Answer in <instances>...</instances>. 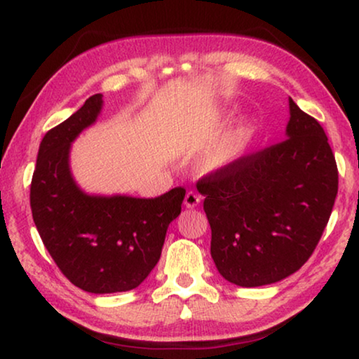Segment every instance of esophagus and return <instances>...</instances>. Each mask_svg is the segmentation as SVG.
I'll use <instances>...</instances> for the list:
<instances>
[{
  "mask_svg": "<svg viewBox=\"0 0 359 359\" xmlns=\"http://www.w3.org/2000/svg\"><path fill=\"white\" fill-rule=\"evenodd\" d=\"M201 201V196L198 194H195V191H189V194L185 195V200H184V205L185 208H196V206L200 205Z\"/></svg>",
  "mask_w": 359,
  "mask_h": 359,
  "instance_id": "esophagus-1",
  "label": "esophagus"
}]
</instances>
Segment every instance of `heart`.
<instances>
[{
	"label": "heart",
	"mask_w": 359,
	"mask_h": 359,
	"mask_svg": "<svg viewBox=\"0 0 359 359\" xmlns=\"http://www.w3.org/2000/svg\"><path fill=\"white\" fill-rule=\"evenodd\" d=\"M250 136L252 123L249 120H239V122L234 125V128L221 140V143L216 146L213 153L210 154L208 161H206V165H208L211 170H221L228 168L229 164H232L237 158H239V154L242 153V149L245 148Z\"/></svg>",
	"instance_id": "b5f03b06"
}]
</instances>
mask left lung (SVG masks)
<instances>
[{"instance_id":"8db88e82","label":"left lung","mask_w":359,"mask_h":359,"mask_svg":"<svg viewBox=\"0 0 359 359\" xmlns=\"http://www.w3.org/2000/svg\"><path fill=\"white\" fill-rule=\"evenodd\" d=\"M286 140L196 184L219 275L255 287L285 280L314 252L329 223L338 170L324 128L290 97Z\"/></svg>"}]
</instances>
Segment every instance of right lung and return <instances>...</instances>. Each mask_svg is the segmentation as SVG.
I'll return each instance as SVG.
<instances>
[{"mask_svg":"<svg viewBox=\"0 0 359 359\" xmlns=\"http://www.w3.org/2000/svg\"><path fill=\"white\" fill-rule=\"evenodd\" d=\"M102 107V94L90 95L43 136L30 185L32 218L48 254L74 286L94 294L135 290L148 278L185 196L180 187L156 198L81 189L69 164L72 144Z\"/></svg>","mask_w":359,"mask_h":359,"instance_id":"right-lung-1","label":"right lung"}]
</instances>
